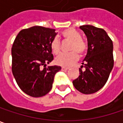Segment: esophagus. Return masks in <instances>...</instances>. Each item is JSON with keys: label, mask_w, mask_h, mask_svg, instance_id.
I'll return each mask as SVG.
<instances>
[{"label": "esophagus", "mask_w": 123, "mask_h": 123, "mask_svg": "<svg viewBox=\"0 0 123 123\" xmlns=\"http://www.w3.org/2000/svg\"><path fill=\"white\" fill-rule=\"evenodd\" d=\"M61 69L62 71H67V70L68 69V68H64V67H62L61 68Z\"/></svg>", "instance_id": "esophagus-1"}]
</instances>
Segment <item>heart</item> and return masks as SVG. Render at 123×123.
Wrapping results in <instances>:
<instances>
[{
	"label": "heart",
	"mask_w": 123,
	"mask_h": 123,
	"mask_svg": "<svg viewBox=\"0 0 123 123\" xmlns=\"http://www.w3.org/2000/svg\"><path fill=\"white\" fill-rule=\"evenodd\" d=\"M61 35L65 41L70 42L69 44L68 50L70 51L68 54H62L58 55L55 62L56 65L68 68L74 64L79 59V55H83L88 49L86 42L81 39V33L76 29L70 28L65 29L61 33ZM51 51L55 55L61 53V42L57 38L53 39L50 43Z\"/></svg>",
	"instance_id": "b5f03b06"
}]
</instances>
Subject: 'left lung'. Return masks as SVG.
<instances>
[{
	"label": "left lung",
	"mask_w": 123,
	"mask_h": 123,
	"mask_svg": "<svg viewBox=\"0 0 123 123\" xmlns=\"http://www.w3.org/2000/svg\"><path fill=\"white\" fill-rule=\"evenodd\" d=\"M80 28L87 37L88 52L79 68L80 75L72 83L81 93L92 94L105 86L113 69V42L102 28L90 25Z\"/></svg>",
	"instance_id": "8db88e82"
}]
</instances>
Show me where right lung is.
Returning a JSON list of instances; mask_svg holds the SVG:
<instances>
[{
  "instance_id": "obj_1",
  "label": "right lung",
  "mask_w": 123,
  "mask_h": 123,
  "mask_svg": "<svg viewBox=\"0 0 123 123\" xmlns=\"http://www.w3.org/2000/svg\"><path fill=\"white\" fill-rule=\"evenodd\" d=\"M55 31L38 25L23 29L12 44V74L21 90L33 98L47 95L55 74L61 69L57 65L45 68L54 60L50 43L56 35Z\"/></svg>"
}]
</instances>
